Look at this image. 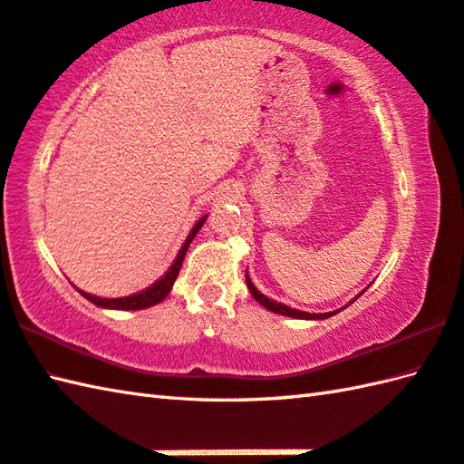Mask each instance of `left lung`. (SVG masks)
Masks as SVG:
<instances>
[{"instance_id":"1","label":"left lung","mask_w":464,"mask_h":464,"mask_svg":"<svg viewBox=\"0 0 464 464\" xmlns=\"http://www.w3.org/2000/svg\"><path fill=\"white\" fill-rule=\"evenodd\" d=\"M246 285L250 288V295L255 296V299L262 304V307H266L268 311H273V313L286 314V317H295V319H327V317H331V314L337 313V311H334V313H304V311H296V309L286 307V304H281V303H276V301H270L268 296H265V295H260L256 291V286L250 283L248 275H246Z\"/></svg>"}]
</instances>
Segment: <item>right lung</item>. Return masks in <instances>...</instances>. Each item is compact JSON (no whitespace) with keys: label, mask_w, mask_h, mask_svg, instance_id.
Listing matches in <instances>:
<instances>
[{"label":"right lung","mask_w":464,"mask_h":464,"mask_svg":"<svg viewBox=\"0 0 464 464\" xmlns=\"http://www.w3.org/2000/svg\"><path fill=\"white\" fill-rule=\"evenodd\" d=\"M204 222H206V216L199 218L194 228H191V232H189V236H188V240L183 242L179 255H178L176 260H173V265H171V268L168 270V273H165V275L160 278V281H155L151 286H147L145 291L135 293V295H130V296H121V299H101V296H94V295L82 293V291H81V295L84 296V299H89L91 303H94L96 307L121 309V311H137V309L153 307V304L161 303V301L165 299V296L169 295L173 283H176V278H178V275H179V268H181V262H183V258H186L188 246L191 244V240L196 238V234H198L199 228H202Z\"/></svg>","instance_id":"1"}]
</instances>
